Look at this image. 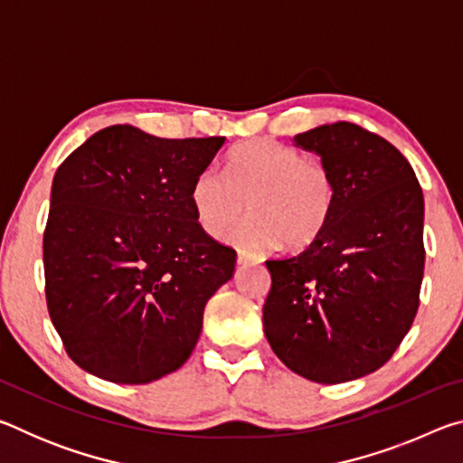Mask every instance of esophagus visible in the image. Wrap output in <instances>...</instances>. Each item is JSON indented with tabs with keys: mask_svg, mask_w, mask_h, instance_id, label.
Returning a JSON list of instances; mask_svg holds the SVG:
<instances>
[{
	"mask_svg": "<svg viewBox=\"0 0 463 463\" xmlns=\"http://www.w3.org/2000/svg\"><path fill=\"white\" fill-rule=\"evenodd\" d=\"M237 261H239V265H253V263H257V260H253V257H249L245 253H239Z\"/></svg>",
	"mask_w": 463,
	"mask_h": 463,
	"instance_id": "1",
	"label": "esophagus"
}]
</instances>
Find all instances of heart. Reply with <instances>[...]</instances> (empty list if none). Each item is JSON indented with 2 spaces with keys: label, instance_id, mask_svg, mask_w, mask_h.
<instances>
[{
  "label": "heart",
  "instance_id": "b5f03b06",
  "mask_svg": "<svg viewBox=\"0 0 463 463\" xmlns=\"http://www.w3.org/2000/svg\"><path fill=\"white\" fill-rule=\"evenodd\" d=\"M339 190L333 171L278 140L241 145L226 159L224 175L208 167L195 175L190 200L200 229L213 239L229 234L247 213L234 241L242 249L284 245L302 249L331 222Z\"/></svg>",
  "mask_w": 463,
  "mask_h": 463
}]
</instances>
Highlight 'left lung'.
I'll use <instances>...</instances> for the list:
<instances>
[{
  "label": "left lung",
  "mask_w": 463,
  "mask_h": 463,
  "mask_svg": "<svg viewBox=\"0 0 463 463\" xmlns=\"http://www.w3.org/2000/svg\"><path fill=\"white\" fill-rule=\"evenodd\" d=\"M294 140L320 155L339 198L308 249L265 261L263 331L289 370L341 383L382 367L411 331L425 269V200L404 155L354 122Z\"/></svg>",
  "instance_id": "1"
}]
</instances>
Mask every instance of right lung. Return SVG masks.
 Wrapping results in <instances>:
<instances>
[{"label":"right lung","mask_w":463,"mask_h":463,"mask_svg":"<svg viewBox=\"0 0 463 463\" xmlns=\"http://www.w3.org/2000/svg\"><path fill=\"white\" fill-rule=\"evenodd\" d=\"M224 137L99 130L61 163L43 239L46 307L67 355L116 383L182 367L237 250L195 221L190 190Z\"/></svg>","instance_id":"1"}]
</instances>
